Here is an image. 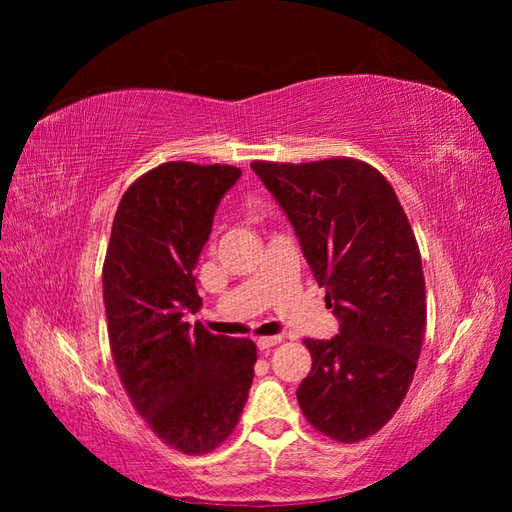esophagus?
Wrapping results in <instances>:
<instances>
[{
  "instance_id": "esophagus-1",
  "label": "esophagus",
  "mask_w": 512,
  "mask_h": 512,
  "mask_svg": "<svg viewBox=\"0 0 512 512\" xmlns=\"http://www.w3.org/2000/svg\"><path fill=\"white\" fill-rule=\"evenodd\" d=\"M280 342H282V335H267V337H258L256 346H258V350H269Z\"/></svg>"
}]
</instances>
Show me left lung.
Instances as JSON below:
<instances>
[{"label":"left lung","instance_id":"8db88e82","mask_svg":"<svg viewBox=\"0 0 512 512\" xmlns=\"http://www.w3.org/2000/svg\"><path fill=\"white\" fill-rule=\"evenodd\" d=\"M297 232L339 335L303 339L312 371L297 389L305 418L337 442L391 421L421 354L427 303L421 252L395 190L352 158L252 162Z\"/></svg>","mask_w":512,"mask_h":512}]
</instances>
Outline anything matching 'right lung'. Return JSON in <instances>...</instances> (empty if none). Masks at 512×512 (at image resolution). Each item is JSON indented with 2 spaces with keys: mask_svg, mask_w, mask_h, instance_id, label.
I'll return each mask as SVG.
<instances>
[{
  "mask_svg": "<svg viewBox=\"0 0 512 512\" xmlns=\"http://www.w3.org/2000/svg\"><path fill=\"white\" fill-rule=\"evenodd\" d=\"M237 166L166 162L138 177L117 207L104 258L108 344L132 406L185 455L218 448L237 427L254 380L256 344L213 335L196 314L194 267Z\"/></svg>",
  "mask_w": 512,
  "mask_h": 512,
  "instance_id": "obj_1",
  "label": "right lung"
}]
</instances>
